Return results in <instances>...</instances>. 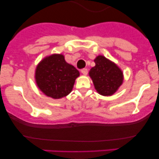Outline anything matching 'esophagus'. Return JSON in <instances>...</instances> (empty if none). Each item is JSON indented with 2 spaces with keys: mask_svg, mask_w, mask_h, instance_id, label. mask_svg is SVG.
I'll return each instance as SVG.
<instances>
[{
  "mask_svg": "<svg viewBox=\"0 0 159 159\" xmlns=\"http://www.w3.org/2000/svg\"><path fill=\"white\" fill-rule=\"evenodd\" d=\"M81 73L83 75H87V73H88V70H87V69H81Z\"/></svg>",
  "mask_w": 159,
  "mask_h": 159,
  "instance_id": "34e87169",
  "label": "esophagus"
}]
</instances>
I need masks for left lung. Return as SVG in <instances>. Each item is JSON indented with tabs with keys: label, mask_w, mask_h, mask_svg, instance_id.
Returning a JSON list of instances; mask_svg holds the SVG:
<instances>
[{
	"label": "left lung",
	"mask_w": 159,
	"mask_h": 159,
	"mask_svg": "<svg viewBox=\"0 0 159 159\" xmlns=\"http://www.w3.org/2000/svg\"><path fill=\"white\" fill-rule=\"evenodd\" d=\"M94 62L96 66L90 69L89 75L95 88L102 96H111L123 83V72L115 63L104 56H98Z\"/></svg>",
	"instance_id": "1"
}]
</instances>
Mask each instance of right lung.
I'll use <instances>...</instances> for the list:
<instances>
[{"label": "right lung", "mask_w": 159, "mask_h": 159, "mask_svg": "<svg viewBox=\"0 0 159 159\" xmlns=\"http://www.w3.org/2000/svg\"><path fill=\"white\" fill-rule=\"evenodd\" d=\"M79 75L77 69L66 62L64 56L52 54L39 63L35 77L42 92L56 99L70 93Z\"/></svg>", "instance_id": "1"}]
</instances>
